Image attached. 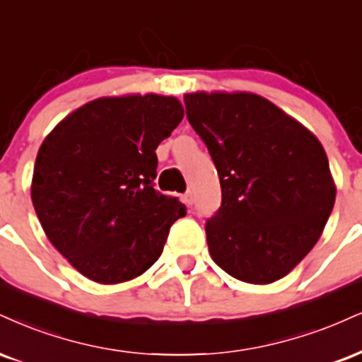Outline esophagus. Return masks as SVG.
<instances>
[{"mask_svg":"<svg viewBox=\"0 0 362 362\" xmlns=\"http://www.w3.org/2000/svg\"><path fill=\"white\" fill-rule=\"evenodd\" d=\"M184 202L187 204V206H192L194 204V197H192V192H187L185 195H184Z\"/></svg>","mask_w":362,"mask_h":362,"instance_id":"esophagus-1","label":"esophagus"}]
</instances>
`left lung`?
I'll return each mask as SVG.
<instances>
[{
	"instance_id": "1",
	"label": "left lung",
	"mask_w": 362,
	"mask_h": 362,
	"mask_svg": "<svg viewBox=\"0 0 362 362\" xmlns=\"http://www.w3.org/2000/svg\"><path fill=\"white\" fill-rule=\"evenodd\" d=\"M184 101L223 190L219 211L206 223L212 259L252 285L286 276L319 241L334 209L324 146L258 94L192 93Z\"/></svg>"
}]
</instances>
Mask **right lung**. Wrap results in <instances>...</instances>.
Wrapping results in <instances>:
<instances>
[{
  "label": "right lung",
  "instance_id": "add662e5",
  "mask_svg": "<svg viewBox=\"0 0 362 362\" xmlns=\"http://www.w3.org/2000/svg\"><path fill=\"white\" fill-rule=\"evenodd\" d=\"M184 117L173 95L99 98L43 139L32 202L49 241L89 280L115 285L146 272L170 226L187 214L156 192V146Z\"/></svg>",
  "mask_w": 362,
  "mask_h": 362
}]
</instances>
